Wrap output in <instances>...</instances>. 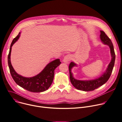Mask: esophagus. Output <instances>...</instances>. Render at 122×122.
Listing matches in <instances>:
<instances>
[{
	"instance_id": "obj_1",
	"label": "esophagus",
	"mask_w": 122,
	"mask_h": 122,
	"mask_svg": "<svg viewBox=\"0 0 122 122\" xmlns=\"http://www.w3.org/2000/svg\"><path fill=\"white\" fill-rule=\"evenodd\" d=\"M71 57L72 56L71 54H67L66 55V56H65L63 61L65 63H67V62L70 61L71 59Z\"/></svg>"
}]
</instances>
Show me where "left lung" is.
<instances>
[{"instance_id":"left-lung-1","label":"left lung","mask_w":122,"mask_h":122,"mask_svg":"<svg viewBox=\"0 0 122 122\" xmlns=\"http://www.w3.org/2000/svg\"><path fill=\"white\" fill-rule=\"evenodd\" d=\"M102 42L105 45H108L110 48V54L112 57L111 61L108 64L106 71L103 74L98 78L91 80H79L74 78L73 74L71 72V69L74 67H76L77 65L71 62L69 65L70 78L72 85L76 89L85 92L92 91L96 89L98 87L101 86L105 84L111 75L112 73L115 60V54L114 50L113 44L109 38L106 35L104 31L100 30V36Z\"/></svg>"}]
</instances>
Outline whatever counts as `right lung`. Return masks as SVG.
I'll use <instances>...</instances> for the list:
<instances>
[{
  "mask_svg": "<svg viewBox=\"0 0 122 122\" xmlns=\"http://www.w3.org/2000/svg\"><path fill=\"white\" fill-rule=\"evenodd\" d=\"M20 32L15 38L10 46L8 56V63L10 71L15 82L20 86L32 92H41L47 91L51 85L54 78V70L61 63L59 59H56L49 63L42 71L32 77H25L18 74L15 71L10 62L12 47L17 41Z\"/></svg>",
  "mask_w": 122,
  "mask_h": 122,
  "instance_id": "obj_1",
  "label": "right lung"
}]
</instances>
